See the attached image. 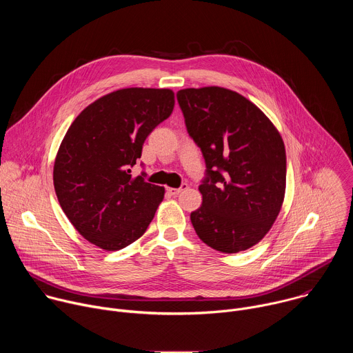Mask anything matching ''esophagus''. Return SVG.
Instances as JSON below:
<instances>
[{"mask_svg": "<svg viewBox=\"0 0 353 353\" xmlns=\"http://www.w3.org/2000/svg\"><path fill=\"white\" fill-rule=\"evenodd\" d=\"M187 188V184H183L181 187H179V188H173V187H168L166 190H168V192L169 194H172V195H177V194H180L183 190H185Z\"/></svg>", "mask_w": 353, "mask_h": 353, "instance_id": "34e87169", "label": "esophagus"}]
</instances>
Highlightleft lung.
Instances as JSON below:
<instances>
[{
	"label": "left lung",
	"mask_w": 353,
	"mask_h": 353,
	"mask_svg": "<svg viewBox=\"0 0 353 353\" xmlns=\"http://www.w3.org/2000/svg\"><path fill=\"white\" fill-rule=\"evenodd\" d=\"M190 137L203 150L198 237L221 253L256 245L276 221L286 190V152L272 121L243 94L221 88L177 92Z\"/></svg>",
	"instance_id": "1"
}]
</instances>
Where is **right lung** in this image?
<instances>
[{
	"instance_id": "1",
	"label": "right lung",
	"mask_w": 353,
	"mask_h": 353,
	"mask_svg": "<svg viewBox=\"0 0 353 353\" xmlns=\"http://www.w3.org/2000/svg\"><path fill=\"white\" fill-rule=\"evenodd\" d=\"M174 108V92L124 88L86 106L64 135L54 161L59 203L72 226L106 251L138 240L165 196V187L132 177L146 137Z\"/></svg>"
}]
</instances>
